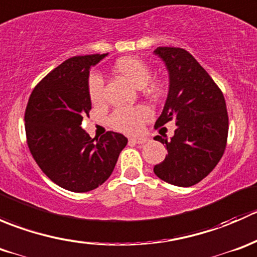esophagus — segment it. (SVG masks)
<instances>
[{
  "instance_id": "obj_1",
  "label": "esophagus",
  "mask_w": 257,
  "mask_h": 257,
  "mask_svg": "<svg viewBox=\"0 0 257 257\" xmlns=\"http://www.w3.org/2000/svg\"><path fill=\"white\" fill-rule=\"evenodd\" d=\"M129 142H132V143H137V144H144L147 143L148 139L145 138V137H131V138H129Z\"/></svg>"
}]
</instances>
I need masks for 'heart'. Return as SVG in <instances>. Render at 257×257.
Segmentation results:
<instances>
[{
    "instance_id": "heart-1",
    "label": "heart",
    "mask_w": 257,
    "mask_h": 257,
    "mask_svg": "<svg viewBox=\"0 0 257 257\" xmlns=\"http://www.w3.org/2000/svg\"><path fill=\"white\" fill-rule=\"evenodd\" d=\"M114 71L121 78L128 80L136 87H144L150 79L149 66L142 59L136 57H124L119 58L114 64ZM148 89L153 94H158L160 92L159 83L153 80L148 83ZM88 93H89L90 102L95 105L104 103V79L99 74H92L88 80ZM153 116V112L149 107L138 105L134 108H119L109 118V124L115 131L123 133H138L143 128L145 121L149 120Z\"/></svg>"
}]
</instances>
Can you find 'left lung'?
I'll return each mask as SVG.
<instances>
[{
  "mask_svg": "<svg viewBox=\"0 0 257 257\" xmlns=\"http://www.w3.org/2000/svg\"><path fill=\"white\" fill-rule=\"evenodd\" d=\"M169 72V93L164 109L155 121L162 126L177 124L167 145L168 155L155 165L158 178L177 186H191L212 172L226 148L229 116L221 89L188 51L158 47L154 51Z\"/></svg>",
  "mask_w": 257,
  "mask_h": 257,
  "instance_id": "1",
  "label": "left lung"
}]
</instances>
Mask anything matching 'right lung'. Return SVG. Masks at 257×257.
Listing matches in <instances>:
<instances>
[{
	"instance_id": "add662e5",
	"label": "right lung",
	"mask_w": 257,
	"mask_h": 257,
	"mask_svg": "<svg viewBox=\"0 0 257 257\" xmlns=\"http://www.w3.org/2000/svg\"><path fill=\"white\" fill-rule=\"evenodd\" d=\"M105 56L64 61L36 85L26 107V137L33 159L53 183L74 193L102 185L128 143L123 134L114 132L94 142L80 126L92 109L89 69Z\"/></svg>"
}]
</instances>
